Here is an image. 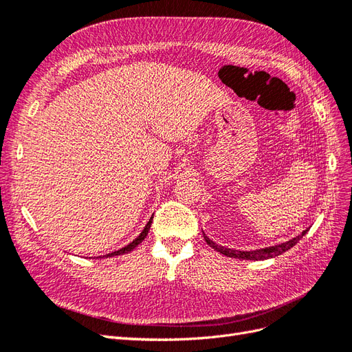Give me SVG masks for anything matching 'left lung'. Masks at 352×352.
I'll return each instance as SVG.
<instances>
[{
    "label": "left lung",
    "mask_w": 352,
    "mask_h": 352,
    "mask_svg": "<svg viewBox=\"0 0 352 352\" xmlns=\"http://www.w3.org/2000/svg\"><path fill=\"white\" fill-rule=\"evenodd\" d=\"M308 232V228L304 230L302 233L298 234L296 237L287 240V242L285 243H278V245H274V246H268V248H263V249H256V250H236V249H228V248H224V246H219L217 245L215 242H212L205 233H204V237H205V242L215 249L217 252L223 254L226 256H230V258H239V259H246V261H263V259H270V258H274V256H278L282 255L283 252H286V250H289L290 248H294L300 239H302Z\"/></svg>",
    "instance_id": "1"
}]
</instances>
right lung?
<instances>
[{
    "instance_id": "obj_1",
    "label": "right lung",
    "mask_w": 352,
    "mask_h": 352,
    "mask_svg": "<svg viewBox=\"0 0 352 352\" xmlns=\"http://www.w3.org/2000/svg\"><path fill=\"white\" fill-rule=\"evenodd\" d=\"M152 221H153V217H150L148 223H147V224H146V227L143 228V232L140 233V234H138V237H135L131 243L126 245V246H125V248H122V249L115 250V252H112V254H107V255H103V256H116V255H124V254L131 252V250H133L135 246H138V245L142 243L143 240L146 239V236H147V233H148V230H150V226H152Z\"/></svg>"
}]
</instances>
